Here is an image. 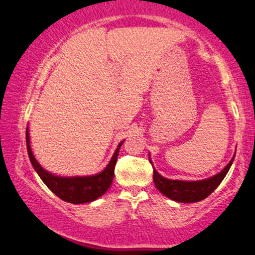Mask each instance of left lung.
<instances>
[{"instance_id": "left-lung-1", "label": "left lung", "mask_w": 255, "mask_h": 255, "mask_svg": "<svg viewBox=\"0 0 255 255\" xmlns=\"http://www.w3.org/2000/svg\"><path fill=\"white\" fill-rule=\"evenodd\" d=\"M235 155L229 161V164L217 173L216 176L208 178V179L197 180V182H185V180H172L167 179L160 176L155 168H153V180H154L155 186L162 195L171 198L172 201L180 202V203H194L199 202L202 199L207 198L211 192L220 185L223 178L228 173L233 161H234ZM151 161V159H149ZM152 164V161H151Z\"/></svg>"}]
</instances>
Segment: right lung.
Returning <instances> with one entry per match:
<instances>
[{"instance_id": "obj_1", "label": "right lung", "mask_w": 255, "mask_h": 255, "mask_svg": "<svg viewBox=\"0 0 255 255\" xmlns=\"http://www.w3.org/2000/svg\"><path fill=\"white\" fill-rule=\"evenodd\" d=\"M26 142L29 160L32 162L36 173L41 178L42 182L46 184V186L63 201L73 204H82L95 201V199L106 194L107 190L110 188L113 179H114L115 164L116 160H118L120 147H121L124 141L119 143L112 160L109 161V164L107 165V167L104 168L102 172L88 177H59L47 172L36 161L34 155H33V152L29 146L28 128L26 130Z\"/></svg>"}]
</instances>
